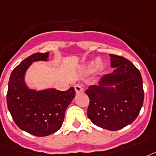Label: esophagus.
I'll return each mask as SVG.
<instances>
[{"label":"esophagus","mask_w":156,"mask_h":156,"mask_svg":"<svg viewBox=\"0 0 156 156\" xmlns=\"http://www.w3.org/2000/svg\"><path fill=\"white\" fill-rule=\"evenodd\" d=\"M74 88L75 91H76V94H80V93H82V92L84 91V88H83L81 84H76Z\"/></svg>","instance_id":"obj_1"}]
</instances>
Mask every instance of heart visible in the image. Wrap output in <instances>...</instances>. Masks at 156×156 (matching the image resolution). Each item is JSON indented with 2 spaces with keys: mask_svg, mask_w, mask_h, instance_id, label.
<instances>
[{
  "mask_svg": "<svg viewBox=\"0 0 156 156\" xmlns=\"http://www.w3.org/2000/svg\"><path fill=\"white\" fill-rule=\"evenodd\" d=\"M94 67H97L98 69H102V62L100 60H97V61H93L91 62L89 64L88 67L86 68L87 72H90L93 71Z\"/></svg>",
  "mask_w": 156,
  "mask_h": 156,
  "instance_id": "heart-1",
  "label": "heart"
}]
</instances>
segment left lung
<instances>
[{"instance_id": "obj_1", "label": "left lung", "mask_w": 156, "mask_h": 156, "mask_svg": "<svg viewBox=\"0 0 156 156\" xmlns=\"http://www.w3.org/2000/svg\"><path fill=\"white\" fill-rule=\"evenodd\" d=\"M113 72L106 74L98 85L85 91L89 98L87 111L93 124L115 131L134 121L144 100L139 70L124 57L110 54Z\"/></svg>"}]
</instances>
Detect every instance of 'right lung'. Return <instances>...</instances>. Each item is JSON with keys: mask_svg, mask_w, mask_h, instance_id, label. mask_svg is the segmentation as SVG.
I'll use <instances>...</instances> for the list:
<instances>
[{"mask_svg": "<svg viewBox=\"0 0 156 156\" xmlns=\"http://www.w3.org/2000/svg\"><path fill=\"white\" fill-rule=\"evenodd\" d=\"M49 52L36 53L24 59L12 72L7 92V107L17 126L37 137L54 133L62 127L67 107L76 94L48 89L37 91L27 86L24 77L33 62L47 61Z\"/></svg>", "mask_w": 156, "mask_h": 156, "instance_id": "right-lung-1", "label": "right lung"}]
</instances>
